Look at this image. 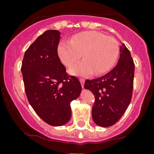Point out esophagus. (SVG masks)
Returning a JSON list of instances; mask_svg holds the SVG:
<instances>
[{"label": "esophagus", "mask_w": 154, "mask_h": 154, "mask_svg": "<svg viewBox=\"0 0 154 154\" xmlns=\"http://www.w3.org/2000/svg\"><path fill=\"white\" fill-rule=\"evenodd\" d=\"M79 82L81 83V85H82V88H84L85 85V79H79Z\"/></svg>", "instance_id": "esophagus-1"}]
</instances>
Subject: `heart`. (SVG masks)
<instances>
[{"label": "heart", "instance_id": "obj_1", "mask_svg": "<svg viewBox=\"0 0 154 154\" xmlns=\"http://www.w3.org/2000/svg\"><path fill=\"white\" fill-rule=\"evenodd\" d=\"M58 55L65 66H70L81 58L83 61L69 69L71 75L88 77L101 75L112 68L119 55L115 39L96 31L83 32L72 37L70 41L62 40L58 45Z\"/></svg>", "mask_w": 154, "mask_h": 154}]
</instances>
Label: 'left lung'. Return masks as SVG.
Here are the masks:
<instances>
[{
    "label": "left lung",
    "instance_id": "8db88e82",
    "mask_svg": "<svg viewBox=\"0 0 154 154\" xmlns=\"http://www.w3.org/2000/svg\"><path fill=\"white\" fill-rule=\"evenodd\" d=\"M134 73L135 64L131 54L122 43L115 67L99 78L85 81L84 88L95 95L92 117L97 125L112 126L122 116L131 101Z\"/></svg>",
    "mask_w": 154,
    "mask_h": 154
}]
</instances>
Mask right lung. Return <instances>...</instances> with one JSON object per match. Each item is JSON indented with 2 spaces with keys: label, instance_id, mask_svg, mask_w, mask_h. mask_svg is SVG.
Returning a JSON list of instances; mask_svg holds the SVG:
<instances>
[{
  "label": "right lung",
  "instance_id": "1",
  "mask_svg": "<svg viewBox=\"0 0 154 154\" xmlns=\"http://www.w3.org/2000/svg\"><path fill=\"white\" fill-rule=\"evenodd\" d=\"M61 32L50 29L35 40L24 54L22 73L28 101L36 114L51 126H62L72 116L70 103L82 86L69 76L57 48Z\"/></svg>",
  "mask_w": 154,
  "mask_h": 154
}]
</instances>
